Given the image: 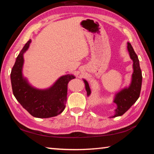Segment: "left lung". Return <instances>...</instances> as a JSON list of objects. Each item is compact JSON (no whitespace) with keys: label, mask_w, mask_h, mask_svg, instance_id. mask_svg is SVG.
Instances as JSON below:
<instances>
[{"label":"left lung","mask_w":154,"mask_h":154,"mask_svg":"<svg viewBox=\"0 0 154 154\" xmlns=\"http://www.w3.org/2000/svg\"><path fill=\"white\" fill-rule=\"evenodd\" d=\"M127 48L130 58L133 61L134 71L132 75L131 83L129 87L122 90L120 92L117 93L115 96L113 102L117 105V109L115 110L116 114L112 118L121 116L126 113L131 107L132 105L136 103L137 99L139 97L140 90H141L142 72L140 68L139 58L130 43H128ZM83 82L85 83L87 95L89 96L91 94L89 84L87 81L83 79Z\"/></svg>","instance_id":"obj_1"}]
</instances>
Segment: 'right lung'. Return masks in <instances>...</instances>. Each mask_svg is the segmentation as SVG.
Masks as SVG:
<instances>
[{
	"label": "right lung",
	"mask_w": 154,
	"mask_h": 154,
	"mask_svg": "<svg viewBox=\"0 0 154 154\" xmlns=\"http://www.w3.org/2000/svg\"><path fill=\"white\" fill-rule=\"evenodd\" d=\"M31 40L25 44L17 56L11 72L14 95L20 105L31 116L38 118H48L58 116L64 111L67 98V85L75 78L72 75H65L56 81L51 87L38 90L28 83L22 75L24 54L29 48Z\"/></svg>",
	"instance_id": "right-lung-1"
}]
</instances>
